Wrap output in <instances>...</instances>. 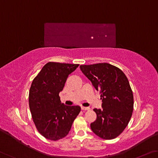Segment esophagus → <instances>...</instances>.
<instances>
[{"mask_svg": "<svg viewBox=\"0 0 158 158\" xmlns=\"http://www.w3.org/2000/svg\"><path fill=\"white\" fill-rule=\"evenodd\" d=\"M81 110H90V107L81 106Z\"/></svg>", "mask_w": 158, "mask_h": 158, "instance_id": "esophagus-1", "label": "esophagus"}]
</instances>
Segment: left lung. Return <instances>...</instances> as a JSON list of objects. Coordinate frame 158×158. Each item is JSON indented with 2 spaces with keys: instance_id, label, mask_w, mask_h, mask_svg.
I'll list each match as a JSON object with an SVG mask.
<instances>
[{
  "instance_id": "8db88e82",
  "label": "left lung",
  "mask_w": 158,
  "mask_h": 158,
  "mask_svg": "<svg viewBox=\"0 0 158 158\" xmlns=\"http://www.w3.org/2000/svg\"><path fill=\"white\" fill-rule=\"evenodd\" d=\"M83 74L100 91L102 109H94L97 118L91 129L101 139L110 140L126 128L134 110V96L129 80L118 67L108 63L79 67Z\"/></svg>"
}]
</instances>
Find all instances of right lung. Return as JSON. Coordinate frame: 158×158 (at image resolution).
<instances>
[{"label": "right lung", "mask_w": 158, "mask_h": 158, "mask_svg": "<svg viewBox=\"0 0 158 158\" xmlns=\"http://www.w3.org/2000/svg\"><path fill=\"white\" fill-rule=\"evenodd\" d=\"M79 64L49 62L34 79L29 94V105L33 122L42 136L51 141L65 137L81 111L78 106L61 103L59 93L69 74Z\"/></svg>", "instance_id": "1"}]
</instances>
